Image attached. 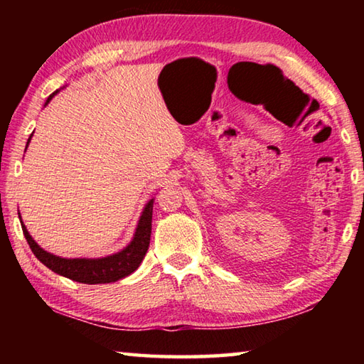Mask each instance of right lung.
<instances>
[{"label":"right lung","instance_id":"right-lung-1","mask_svg":"<svg viewBox=\"0 0 364 364\" xmlns=\"http://www.w3.org/2000/svg\"><path fill=\"white\" fill-rule=\"evenodd\" d=\"M53 93L48 97L45 106H48L49 101L53 100ZM33 133L30 134L27 141L26 149L28 147L30 139H32ZM152 207H154V197L147 200L144 205L141 217L138 220L136 230H134L133 239L127 247L115 252L112 255L100 257V258H64L58 257L54 254H49L45 249H41L38 244L35 242V239L30 236L23 221H21L23 236H26L27 242L32 249L33 255L38 260L48 267L54 273H58L64 278H69L72 281L82 282V284H109V282H115L119 279L130 276L133 271H136L138 267L143 262L147 249H149L151 242V230H152ZM21 218V217H19Z\"/></svg>","mask_w":364,"mask_h":364}]
</instances>
